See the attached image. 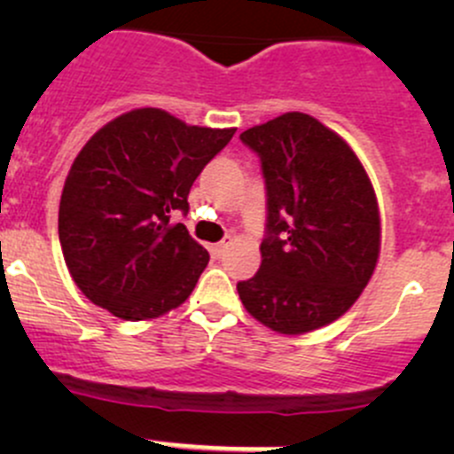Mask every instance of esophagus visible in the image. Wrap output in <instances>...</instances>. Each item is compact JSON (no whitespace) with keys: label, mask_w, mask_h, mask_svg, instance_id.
Instances as JSON below:
<instances>
[{"label":"esophagus","mask_w":454,"mask_h":454,"mask_svg":"<svg viewBox=\"0 0 454 454\" xmlns=\"http://www.w3.org/2000/svg\"><path fill=\"white\" fill-rule=\"evenodd\" d=\"M228 246H231V237H226V239L217 241V244L213 246V254L217 256V259H219V256H223V253H226Z\"/></svg>","instance_id":"obj_1"}]
</instances>
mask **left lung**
Returning <instances> with one entry per match:
<instances>
[{"mask_svg":"<svg viewBox=\"0 0 454 454\" xmlns=\"http://www.w3.org/2000/svg\"><path fill=\"white\" fill-rule=\"evenodd\" d=\"M261 160V268L237 283L244 308L278 333L329 325L367 287L380 254V213L367 171L338 134L301 112L239 136Z\"/></svg>","mask_w":454,"mask_h":454,"instance_id":"left-lung-1","label":"left lung"}]
</instances>
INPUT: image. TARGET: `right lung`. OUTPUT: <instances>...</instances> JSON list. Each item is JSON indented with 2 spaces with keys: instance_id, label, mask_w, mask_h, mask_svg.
Here are the masks:
<instances>
[{
  "instance_id": "obj_1",
  "label": "right lung",
  "mask_w": 454,
  "mask_h": 454,
  "mask_svg": "<svg viewBox=\"0 0 454 454\" xmlns=\"http://www.w3.org/2000/svg\"><path fill=\"white\" fill-rule=\"evenodd\" d=\"M232 136L145 107L87 140L63 186L59 241L91 303L146 320L189 299L210 256L171 217L189 213L191 186Z\"/></svg>"
}]
</instances>
